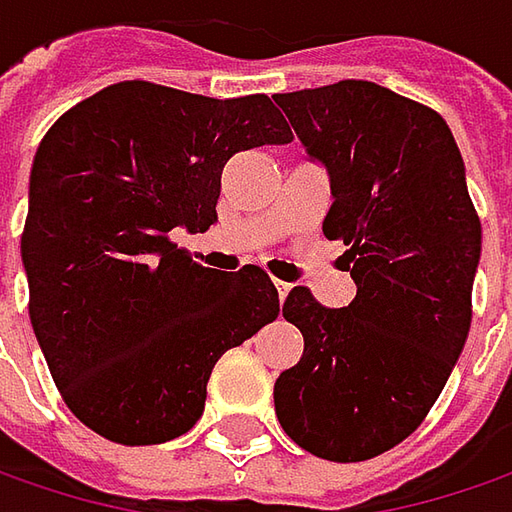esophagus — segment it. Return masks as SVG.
<instances>
[{"label":"esophagus","instance_id":"obj_1","mask_svg":"<svg viewBox=\"0 0 512 512\" xmlns=\"http://www.w3.org/2000/svg\"><path fill=\"white\" fill-rule=\"evenodd\" d=\"M275 289H278V298L286 300V295H289V289H292V283H283V280H275Z\"/></svg>","mask_w":512,"mask_h":512}]
</instances>
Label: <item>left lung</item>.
Masks as SVG:
<instances>
[{"label": "left lung", "instance_id": "obj_1", "mask_svg": "<svg viewBox=\"0 0 512 512\" xmlns=\"http://www.w3.org/2000/svg\"><path fill=\"white\" fill-rule=\"evenodd\" d=\"M329 177L323 234L344 240V309L295 286L283 318L303 355L275 381L280 427L329 461H367L418 430L470 332L481 223L453 131L433 108L364 79L275 94Z\"/></svg>", "mask_w": 512, "mask_h": 512}]
</instances>
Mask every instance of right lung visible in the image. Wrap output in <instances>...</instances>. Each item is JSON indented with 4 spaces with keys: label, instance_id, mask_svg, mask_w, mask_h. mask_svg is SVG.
<instances>
[{
    "label": "right lung",
    "instance_id": "add662e5",
    "mask_svg": "<svg viewBox=\"0 0 512 512\" xmlns=\"http://www.w3.org/2000/svg\"><path fill=\"white\" fill-rule=\"evenodd\" d=\"M289 140L266 94L212 100L140 79L102 88L45 134L22 234L28 312L88 430L128 447L189 433L217 358L278 318L263 269H206L171 232L217 223L237 151Z\"/></svg>",
    "mask_w": 512,
    "mask_h": 512
}]
</instances>
